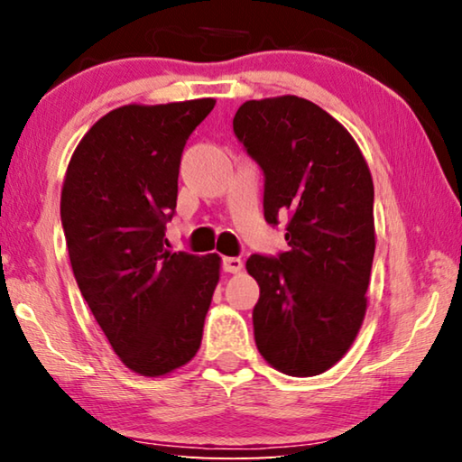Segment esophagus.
<instances>
[{
    "instance_id": "1",
    "label": "esophagus",
    "mask_w": 462,
    "mask_h": 462,
    "mask_svg": "<svg viewBox=\"0 0 462 462\" xmlns=\"http://www.w3.org/2000/svg\"><path fill=\"white\" fill-rule=\"evenodd\" d=\"M222 267H224L226 273H232V275H236V273H240L242 267H245V263H242V259H236V256H224Z\"/></svg>"
}]
</instances>
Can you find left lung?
Segmentation results:
<instances>
[{
    "label": "left lung",
    "instance_id": "1",
    "mask_svg": "<svg viewBox=\"0 0 462 462\" xmlns=\"http://www.w3.org/2000/svg\"><path fill=\"white\" fill-rule=\"evenodd\" d=\"M234 132L264 173V220L289 216L287 253L253 254L254 340L273 369L314 377L353 346L374 254L373 177L356 140L297 96L250 99Z\"/></svg>",
    "mask_w": 462,
    "mask_h": 462
}]
</instances>
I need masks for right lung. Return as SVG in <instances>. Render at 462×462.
Listing matches in <instances>:
<instances>
[{"mask_svg": "<svg viewBox=\"0 0 462 462\" xmlns=\"http://www.w3.org/2000/svg\"><path fill=\"white\" fill-rule=\"evenodd\" d=\"M214 97L128 104L88 130L69 161L60 220L81 295L120 361L162 377L198 355L222 259L167 248L183 146Z\"/></svg>", "mask_w": 462, "mask_h": 462, "instance_id": "obj_1", "label": "right lung"}]
</instances>
